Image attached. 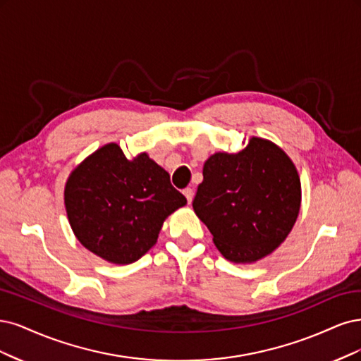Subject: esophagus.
Listing matches in <instances>:
<instances>
[{
  "label": "esophagus",
  "mask_w": 361,
  "mask_h": 361,
  "mask_svg": "<svg viewBox=\"0 0 361 361\" xmlns=\"http://www.w3.org/2000/svg\"><path fill=\"white\" fill-rule=\"evenodd\" d=\"M183 195L185 196V200H188V202H189V204H192V201H193V195H195L193 189H190V188H185V189L183 190Z\"/></svg>",
  "instance_id": "1"
}]
</instances>
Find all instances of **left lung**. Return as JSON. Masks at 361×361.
<instances>
[{
	"instance_id": "obj_1",
	"label": "left lung",
	"mask_w": 361,
	"mask_h": 361,
	"mask_svg": "<svg viewBox=\"0 0 361 361\" xmlns=\"http://www.w3.org/2000/svg\"><path fill=\"white\" fill-rule=\"evenodd\" d=\"M193 210L224 257L252 264L269 257L293 231L301 205L295 165L269 139L252 136L237 153L208 157Z\"/></svg>"
}]
</instances>
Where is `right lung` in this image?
I'll return each mask as SVG.
<instances>
[{
	"instance_id": "1",
	"label": "right lung",
	"mask_w": 361,
	"mask_h": 361,
	"mask_svg": "<svg viewBox=\"0 0 361 361\" xmlns=\"http://www.w3.org/2000/svg\"><path fill=\"white\" fill-rule=\"evenodd\" d=\"M185 204L169 173L147 153L127 159L115 142L80 161L64 188L67 219L78 241L118 265L137 261L153 247L166 217Z\"/></svg>"
}]
</instances>
